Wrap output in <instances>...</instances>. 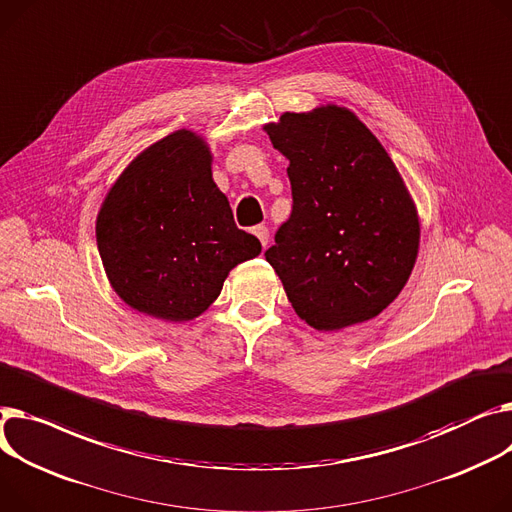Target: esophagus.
<instances>
[{"instance_id":"obj_1","label":"esophagus","mask_w":512,"mask_h":512,"mask_svg":"<svg viewBox=\"0 0 512 512\" xmlns=\"http://www.w3.org/2000/svg\"><path fill=\"white\" fill-rule=\"evenodd\" d=\"M253 234L259 238V243L263 245V249L267 247V238H269V230H267V226H263V224H259V226H253Z\"/></svg>"}]
</instances>
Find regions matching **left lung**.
Listing matches in <instances>:
<instances>
[{"mask_svg":"<svg viewBox=\"0 0 512 512\" xmlns=\"http://www.w3.org/2000/svg\"><path fill=\"white\" fill-rule=\"evenodd\" d=\"M290 162L292 214L265 259L296 315L319 331L377 317L410 278L420 243L414 201L370 129L327 105L265 125Z\"/></svg>","mask_w":512,"mask_h":512,"instance_id":"8db88e82","label":"left lung"}]
</instances>
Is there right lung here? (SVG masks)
Returning <instances> with one entry per match:
<instances>
[{
  "label": "right lung",
  "instance_id": "obj_1",
  "mask_svg": "<svg viewBox=\"0 0 512 512\" xmlns=\"http://www.w3.org/2000/svg\"><path fill=\"white\" fill-rule=\"evenodd\" d=\"M96 245L115 292L166 321L206 311L228 271L261 253L259 238L234 224L206 142L187 129L123 170L100 208Z\"/></svg>",
  "mask_w": 512,
  "mask_h": 512
}]
</instances>
